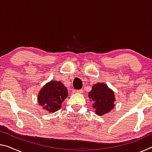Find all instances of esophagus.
<instances>
[{"label": "esophagus", "mask_w": 152, "mask_h": 152, "mask_svg": "<svg viewBox=\"0 0 152 152\" xmlns=\"http://www.w3.org/2000/svg\"><path fill=\"white\" fill-rule=\"evenodd\" d=\"M76 93H78V94H82V92H83V91L82 90H78V91H75Z\"/></svg>", "instance_id": "esophagus-1"}]
</instances>
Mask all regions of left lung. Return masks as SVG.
Wrapping results in <instances>:
<instances>
[{"label": "left lung", "mask_w": 152, "mask_h": 152, "mask_svg": "<svg viewBox=\"0 0 152 152\" xmlns=\"http://www.w3.org/2000/svg\"><path fill=\"white\" fill-rule=\"evenodd\" d=\"M88 97L93 102L92 107L99 116L109 113L115 106L114 92L102 82H98L92 86L91 91L88 92Z\"/></svg>", "instance_id": "obj_1"}]
</instances>
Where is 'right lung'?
<instances>
[{"instance_id": "obj_1", "label": "right lung", "mask_w": 152, "mask_h": 152, "mask_svg": "<svg viewBox=\"0 0 152 152\" xmlns=\"http://www.w3.org/2000/svg\"><path fill=\"white\" fill-rule=\"evenodd\" d=\"M68 96V90L62 82L51 80L40 90L37 100L43 109L53 113L61 109V103Z\"/></svg>"}]
</instances>
